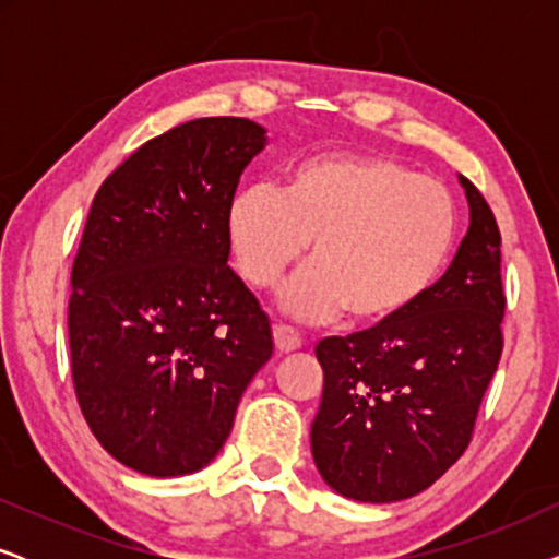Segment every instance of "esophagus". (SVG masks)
Instances as JSON below:
<instances>
[{"label":"esophagus","mask_w":559,"mask_h":559,"mask_svg":"<svg viewBox=\"0 0 559 559\" xmlns=\"http://www.w3.org/2000/svg\"><path fill=\"white\" fill-rule=\"evenodd\" d=\"M274 346H277L280 354H289V350H297L302 346V338L295 328L274 325Z\"/></svg>","instance_id":"34e87169"}]
</instances>
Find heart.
<instances>
[{"mask_svg":"<svg viewBox=\"0 0 559 559\" xmlns=\"http://www.w3.org/2000/svg\"><path fill=\"white\" fill-rule=\"evenodd\" d=\"M236 270L274 287L310 243V264L282 289L289 316L346 310L354 325H386L438 282L455 243L457 213L440 180L371 152H323L287 167L280 193L239 188L226 205Z\"/></svg>","mask_w":559,"mask_h":559,"instance_id":"heart-1","label":"heart"}]
</instances>
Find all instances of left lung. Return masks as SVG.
<instances>
[{
    "label": "left lung",
    "mask_w": 559,
    "mask_h": 559,
    "mask_svg": "<svg viewBox=\"0 0 559 559\" xmlns=\"http://www.w3.org/2000/svg\"><path fill=\"white\" fill-rule=\"evenodd\" d=\"M457 182L471 224L430 293L392 323L316 346L323 400L312 457L346 499L389 503L430 488L468 448L499 366L501 234L478 188Z\"/></svg>",
    "instance_id": "1"
}]
</instances>
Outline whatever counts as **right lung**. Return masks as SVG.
<instances>
[{
    "mask_svg": "<svg viewBox=\"0 0 559 559\" xmlns=\"http://www.w3.org/2000/svg\"><path fill=\"white\" fill-rule=\"evenodd\" d=\"M264 144L251 119L186 121L132 152L88 211L68 302L73 386L102 448L144 476L205 468L272 358L224 226Z\"/></svg>",
    "mask_w": 559,
    "mask_h": 559,
    "instance_id": "add662e5",
    "label": "right lung"
}]
</instances>
